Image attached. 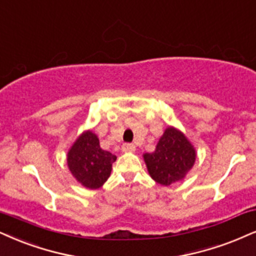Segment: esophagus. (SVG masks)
Returning a JSON list of instances; mask_svg holds the SVG:
<instances>
[{
    "instance_id": "esophagus-1",
    "label": "esophagus",
    "mask_w": 256,
    "mask_h": 256,
    "mask_svg": "<svg viewBox=\"0 0 256 256\" xmlns=\"http://www.w3.org/2000/svg\"><path fill=\"white\" fill-rule=\"evenodd\" d=\"M122 150H123V152H134L135 146L133 144H122Z\"/></svg>"
}]
</instances>
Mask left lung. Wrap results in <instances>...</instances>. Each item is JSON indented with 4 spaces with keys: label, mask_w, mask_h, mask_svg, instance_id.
<instances>
[{
    "label": "left lung",
    "mask_w": 256,
    "mask_h": 256,
    "mask_svg": "<svg viewBox=\"0 0 256 256\" xmlns=\"http://www.w3.org/2000/svg\"><path fill=\"white\" fill-rule=\"evenodd\" d=\"M148 172L159 184L168 186L182 180L194 166L196 150L182 132L168 127L153 153L144 156Z\"/></svg>",
    "instance_id": "obj_1"
}]
</instances>
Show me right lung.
Returning a JSON list of instances; mask_svg holds the SVG:
<instances>
[{"label": "right lung", "instance_id": "add662e5", "mask_svg": "<svg viewBox=\"0 0 256 256\" xmlns=\"http://www.w3.org/2000/svg\"><path fill=\"white\" fill-rule=\"evenodd\" d=\"M116 156L103 150L98 138L85 132L77 138L68 153V165L72 176L88 188H98L112 172Z\"/></svg>", "mask_w": 256, "mask_h": 256}]
</instances>
